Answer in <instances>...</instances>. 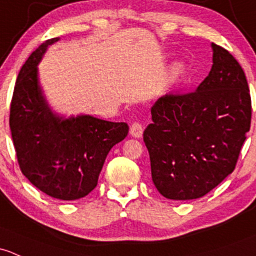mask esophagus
Wrapping results in <instances>:
<instances>
[{
    "label": "esophagus",
    "mask_w": 256,
    "mask_h": 256,
    "mask_svg": "<svg viewBox=\"0 0 256 256\" xmlns=\"http://www.w3.org/2000/svg\"><path fill=\"white\" fill-rule=\"evenodd\" d=\"M142 132H144V126H142L141 122L138 121H135V122L131 124L130 126V134L134 137H141Z\"/></svg>",
    "instance_id": "esophagus-1"
}]
</instances>
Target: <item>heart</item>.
Returning a JSON list of instances; mask_svg holds the SVG:
<instances>
[{
  "instance_id": "b5f03b06",
  "label": "heart",
  "mask_w": 256,
  "mask_h": 256,
  "mask_svg": "<svg viewBox=\"0 0 256 256\" xmlns=\"http://www.w3.org/2000/svg\"><path fill=\"white\" fill-rule=\"evenodd\" d=\"M184 72H185V67L182 66V64H176V66L173 67V71H172V77H173L174 80L180 78V77H182V74H184Z\"/></svg>"
}]
</instances>
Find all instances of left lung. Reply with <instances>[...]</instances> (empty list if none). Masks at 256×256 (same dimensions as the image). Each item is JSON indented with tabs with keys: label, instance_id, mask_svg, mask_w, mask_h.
<instances>
[{
	"label": "left lung",
	"instance_id": "1",
	"mask_svg": "<svg viewBox=\"0 0 256 256\" xmlns=\"http://www.w3.org/2000/svg\"><path fill=\"white\" fill-rule=\"evenodd\" d=\"M214 64L198 90L168 93L144 131L153 184L164 198L205 196L234 170L252 122L248 80L234 56L212 44Z\"/></svg>",
	"mask_w": 256,
	"mask_h": 256
}]
</instances>
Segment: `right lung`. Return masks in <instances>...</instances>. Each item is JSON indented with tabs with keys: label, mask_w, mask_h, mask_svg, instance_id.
Wrapping results in <instances>:
<instances>
[{
	"label": "right lung",
	"mask_w": 256,
	"mask_h": 256,
	"mask_svg": "<svg viewBox=\"0 0 256 256\" xmlns=\"http://www.w3.org/2000/svg\"><path fill=\"white\" fill-rule=\"evenodd\" d=\"M58 38L45 40L22 66L13 90L10 128L23 176L58 200H77L98 184L106 158L128 132L126 122L90 115L62 120L45 104L36 64Z\"/></svg>",
	"instance_id": "right-lung-1"
}]
</instances>
